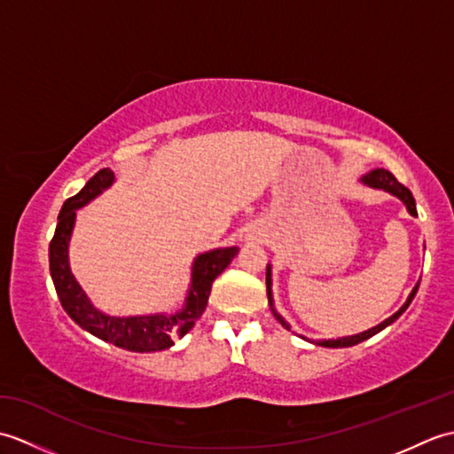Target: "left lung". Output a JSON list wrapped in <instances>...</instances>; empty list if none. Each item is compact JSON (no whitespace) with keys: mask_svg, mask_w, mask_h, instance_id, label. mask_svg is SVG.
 Segmentation results:
<instances>
[{"mask_svg":"<svg viewBox=\"0 0 454 454\" xmlns=\"http://www.w3.org/2000/svg\"><path fill=\"white\" fill-rule=\"evenodd\" d=\"M361 183H363V185H366V187H371V189H380V191L390 192V195L400 199V200L403 202V205H406V208H408V212H410L411 216H418L416 199H413L411 191H410L408 187H403L402 183H400L396 177H394L390 171H387V169H372V171L366 173V176L361 177ZM271 285H273V278H271V263H267V298H269V306H271L273 316L277 317L278 322H281V325L285 327V330H291V324H288V322L285 320V317L275 310V304H273V288H271ZM418 288H419V283L411 288L408 301L402 304V308H400L398 312H394L390 317H387V320L380 322L379 325L371 327V330L361 332V333H356V335L337 337V340H317V341L308 340V341L316 343V345H322V347H351V345H356V343H361V341H364V340H369V337H372V335H376L379 332H382L384 327L390 325L392 322H396L398 317H400L403 312H406V308H408L410 302L413 301V296H416ZM301 337H302V335H301ZM302 340H306V337H302Z\"/></svg>","mask_w":454,"mask_h":454,"instance_id":"1","label":"left lung"}]
</instances>
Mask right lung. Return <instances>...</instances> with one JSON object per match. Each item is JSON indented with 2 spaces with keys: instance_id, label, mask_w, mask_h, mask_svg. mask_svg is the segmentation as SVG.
Wrapping results in <instances>:
<instances>
[{
  "instance_id": "right-lung-1",
  "label": "right lung",
  "mask_w": 454,
  "mask_h": 454,
  "mask_svg": "<svg viewBox=\"0 0 454 454\" xmlns=\"http://www.w3.org/2000/svg\"><path fill=\"white\" fill-rule=\"evenodd\" d=\"M114 183V173L105 168L85 183V187L64 202L58 215L56 232L51 246H48V262H51V277L60 298L62 308L72 320L83 327L85 332L99 337V340L113 343L127 351L152 353L169 349L173 337H183L192 330V325L205 312L208 294L215 278L232 263L239 247H216L210 252L199 254L191 267V285L183 304L177 312L166 314H142V316H111L101 312L83 293L82 285L75 281L70 269V239L75 226V210L90 205L105 189Z\"/></svg>"
}]
</instances>
